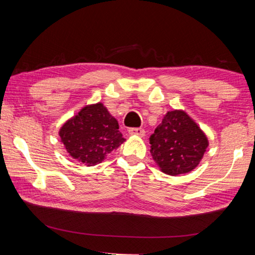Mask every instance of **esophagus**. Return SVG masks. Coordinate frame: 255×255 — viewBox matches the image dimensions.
<instances>
[{
    "label": "esophagus",
    "instance_id": "1",
    "mask_svg": "<svg viewBox=\"0 0 255 255\" xmlns=\"http://www.w3.org/2000/svg\"><path fill=\"white\" fill-rule=\"evenodd\" d=\"M128 133L131 136H139L143 137L145 135V130L143 128H129Z\"/></svg>",
    "mask_w": 255,
    "mask_h": 255
}]
</instances>
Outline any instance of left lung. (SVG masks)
Wrapping results in <instances>:
<instances>
[{
	"label": "left lung",
	"mask_w": 255,
	"mask_h": 255,
	"mask_svg": "<svg viewBox=\"0 0 255 255\" xmlns=\"http://www.w3.org/2000/svg\"><path fill=\"white\" fill-rule=\"evenodd\" d=\"M150 155L167 175L195 170L209 145L208 137L184 110L167 111L149 137Z\"/></svg>",
	"instance_id": "left-lung-1"
}]
</instances>
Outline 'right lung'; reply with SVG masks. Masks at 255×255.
I'll return each instance as SVG.
<instances>
[{
    "mask_svg": "<svg viewBox=\"0 0 255 255\" xmlns=\"http://www.w3.org/2000/svg\"><path fill=\"white\" fill-rule=\"evenodd\" d=\"M67 154L86 166L101 163L125 140L117 119L102 102L82 108L59 129Z\"/></svg>",
    "mask_w": 255,
    "mask_h": 255,
    "instance_id": "add662e5",
    "label": "right lung"
}]
</instances>
